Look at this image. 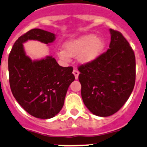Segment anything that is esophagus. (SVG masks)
<instances>
[{"label":"esophagus","instance_id":"34e87169","mask_svg":"<svg viewBox=\"0 0 147 147\" xmlns=\"http://www.w3.org/2000/svg\"><path fill=\"white\" fill-rule=\"evenodd\" d=\"M73 74H74V76H75V77H76V79H78V76H79V71L76 69H74Z\"/></svg>","mask_w":147,"mask_h":147}]
</instances>
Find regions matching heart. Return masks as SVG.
I'll use <instances>...</instances> for the list:
<instances>
[{
  "label": "heart",
  "mask_w": 147,
  "mask_h": 147,
  "mask_svg": "<svg viewBox=\"0 0 147 147\" xmlns=\"http://www.w3.org/2000/svg\"><path fill=\"white\" fill-rule=\"evenodd\" d=\"M105 47L104 39L94 34L84 36L66 43L65 49L57 51V56L65 62H69L71 57H77L82 63H89L98 57Z\"/></svg>",
  "instance_id": "heart-1"
}]
</instances>
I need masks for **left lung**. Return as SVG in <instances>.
Wrapping results in <instances>:
<instances>
[{
  "label": "left lung",
  "instance_id": "8db88e82",
  "mask_svg": "<svg viewBox=\"0 0 147 147\" xmlns=\"http://www.w3.org/2000/svg\"><path fill=\"white\" fill-rule=\"evenodd\" d=\"M109 49L78 67L81 97L91 113L109 117L125 104L135 84L134 51L120 32L110 29Z\"/></svg>",
  "mask_w": 147,
  "mask_h": 147
}]
</instances>
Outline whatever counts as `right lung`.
I'll return each mask as SVG.
<instances>
[{"label": "right lung", "instance_id": "right-lung-1", "mask_svg": "<svg viewBox=\"0 0 147 147\" xmlns=\"http://www.w3.org/2000/svg\"><path fill=\"white\" fill-rule=\"evenodd\" d=\"M30 39L49 44L55 41V35L35 28L16 41L8 58L11 91L29 114L50 119L62 109L68 88L75 80L73 68L59 66L51 56L32 60L26 55L23 46V43Z\"/></svg>", "mask_w": 147, "mask_h": 147}]
</instances>
